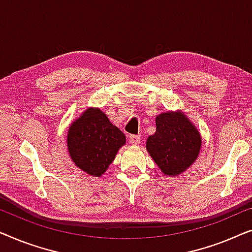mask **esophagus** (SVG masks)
<instances>
[{
	"label": "esophagus",
	"mask_w": 252,
	"mask_h": 252,
	"mask_svg": "<svg viewBox=\"0 0 252 252\" xmlns=\"http://www.w3.org/2000/svg\"><path fill=\"white\" fill-rule=\"evenodd\" d=\"M129 140L132 145H138L140 143V136H138V134H131L129 137Z\"/></svg>",
	"instance_id": "esophagus-1"
}]
</instances>
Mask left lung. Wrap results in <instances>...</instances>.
Returning <instances> with one entry per match:
<instances>
[{"label": "left lung", "instance_id": "1", "mask_svg": "<svg viewBox=\"0 0 252 252\" xmlns=\"http://www.w3.org/2000/svg\"><path fill=\"white\" fill-rule=\"evenodd\" d=\"M146 147L163 173L176 176L195 161L201 137L184 113H163L157 118V131L148 137Z\"/></svg>", "mask_w": 252, "mask_h": 252}]
</instances>
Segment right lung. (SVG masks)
Segmentation results:
<instances>
[{
  "mask_svg": "<svg viewBox=\"0 0 252 252\" xmlns=\"http://www.w3.org/2000/svg\"><path fill=\"white\" fill-rule=\"evenodd\" d=\"M126 143V136L100 109L89 108L69 126L67 146L73 162L88 175L99 177Z\"/></svg>",
  "mask_w": 252,
  "mask_h": 252,
  "instance_id": "1",
  "label": "right lung"
}]
</instances>
